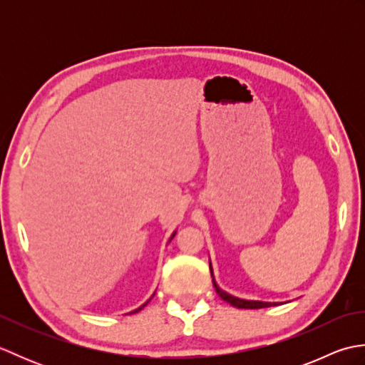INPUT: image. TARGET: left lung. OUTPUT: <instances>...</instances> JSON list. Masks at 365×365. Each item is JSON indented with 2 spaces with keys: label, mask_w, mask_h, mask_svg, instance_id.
I'll return each mask as SVG.
<instances>
[{
  "label": "left lung",
  "mask_w": 365,
  "mask_h": 365,
  "mask_svg": "<svg viewBox=\"0 0 365 365\" xmlns=\"http://www.w3.org/2000/svg\"><path fill=\"white\" fill-rule=\"evenodd\" d=\"M210 274H212V281H213V287L216 293L220 294V297L232 304L234 307L238 309H262V307H271V306H277V302H268V301H257V299H245V298H238L234 297V294L227 293L226 290H222L221 287L218 285V282L215 281V274H213V268H212V262H210Z\"/></svg>",
  "instance_id": "1"
}]
</instances>
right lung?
I'll use <instances>...</instances> for the list:
<instances>
[{
    "label": "right lung",
    "instance_id": "1",
    "mask_svg": "<svg viewBox=\"0 0 365 365\" xmlns=\"http://www.w3.org/2000/svg\"><path fill=\"white\" fill-rule=\"evenodd\" d=\"M175 234H177V230H174V232H173V235H170V238H169V242H170V240H173V238L175 237ZM169 242H168V243H169ZM153 294H155V293H153ZM153 294H152V297H153ZM152 297H150L149 299H147V301L144 302V304H143V306H139L138 309H135V311H131V312H128V314H136V312H139V311H141V309H143L144 306H147V302H149V301L152 299Z\"/></svg>",
    "mask_w": 365,
    "mask_h": 365
}]
</instances>
